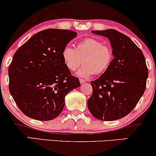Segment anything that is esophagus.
I'll return each instance as SVG.
<instances>
[{"label":"esophagus","mask_w":156,"mask_h":156,"mask_svg":"<svg viewBox=\"0 0 156 156\" xmlns=\"http://www.w3.org/2000/svg\"><path fill=\"white\" fill-rule=\"evenodd\" d=\"M80 83L81 84H83L84 83H86V80H83V79H80Z\"/></svg>","instance_id":"obj_1"}]
</instances>
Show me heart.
Listing matches in <instances>:
<instances>
[{"mask_svg":"<svg viewBox=\"0 0 156 156\" xmlns=\"http://www.w3.org/2000/svg\"><path fill=\"white\" fill-rule=\"evenodd\" d=\"M83 66L78 70L76 76L82 78H89L95 73L102 74L109 69L113 60L111 48L105 46L100 41L86 38L77 44L76 49L66 45L62 51V58L66 67L75 71L81 63L80 57H83Z\"/></svg>","mask_w":156,"mask_h":156,"instance_id":"heart-1","label":"heart"}]
</instances>
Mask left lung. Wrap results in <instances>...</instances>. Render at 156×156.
<instances>
[{
	"mask_svg": "<svg viewBox=\"0 0 156 156\" xmlns=\"http://www.w3.org/2000/svg\"><path fill=\"white\" fill-rule=\"evenodd\" d=\"M108 37L114 59L98 79L91 81L92 95L87 101L94 117L112 121L127 115L143 95L148 70L142 51L126 35L115 30H93Z\"/></svg>",
	"mask_w": 156,
	"mask_h": 156,
	"instance_id": "1",
	"label": "left lung"
}]
</instances>
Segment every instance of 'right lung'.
Returning <instances> with one entry per match:
<instances>
[{
	"instance_id": "obj_1",
	"label": "right lung",
	"mask_w": 156,
	"mask_h": 156,
	"mask_svg": "<svg viewBox=\"0 0 156 156\" xmlns=\"http://www.w3.org/2000/svg\"><path fill=\"white\" fill-rule=\"evenodd\" d=\"M76 32L47 29L35 34L16 51L9 67V91L25 115L38 121L57 118L65 96L79 87L62 58Z\"/></svg>"
}]
</instances>
